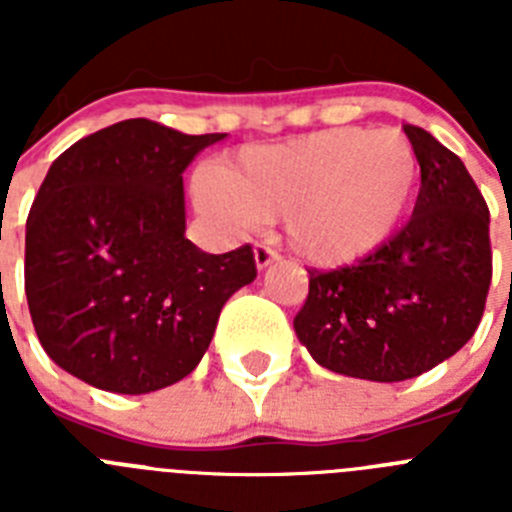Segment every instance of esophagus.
I'll return each mask as SVG.
<instances>
[{"instance_id": "obj_1", "label": "esophagus", "mask_w": 512, "mask_h": 512, "mask_svg": "<svg viewBox=\"0 0 512 512\" xmlns=\"http://www.w3.org/2000/svg\"><path fill=\"white\" fill-rule=\"evenodd\" d=\"M253 256H256V266H259V269H266L269 264H277V261L282 259L277 248H271L266 241L256 243V248H253Z\"/></svg>"}]
</instances>
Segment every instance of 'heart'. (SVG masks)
<instances>
[{
    "mask_svg": "<svg viewBox=\"0 0 512 512\" xmlns=\"http://www.w3.org/2000/svg\"><path fill=\"white\" fill-rule=\"evenodd\" d=\"M415 182L418 156L405 135L336 128L243 151L223 176L197 179V200L235 228L284 217L297 253L343 266L390 238Z\"/></svg>",
    "mask_w": 512,
    "mask_h": 512,
    "instance_id": "b5f03b06",
    "label": "heart"
}]
</instances>
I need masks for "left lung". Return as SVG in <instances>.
Returning <instances> with one entry per match:
<instances>
[{
  "label": "left lung",
  "instance_id": "8db88e82",
  "mask_svg": "<svg viewBox=\"0 0 512 512\" xmlns=\"http://www.w3.org/2000/svg\"><path fill=\"white\" fill-rule=\"evenodd\" d=\"M420 164L413 217L356 264L307 269L297 338L320 366L402 382L474 336L492 282L490 210L461 158L428 130L402 125Z\"/></svg>",
  "mask_w": 512,
  "mask_h": 512
}]
</instances>
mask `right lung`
Segmentation results:
<instances>
[{
  "label": "right lung",
  "mask_w": 512,
  "mask_h": 512,
  "mask_svg": "<svg viewBox=\"0 0 512 512\" xmlns=\"http://www.w3.org/2000/svg\"><path fill=\"white\" fill-rule=\"evenodd\" d=\"M225 133L184 135L135 117L56 158L25 233V295L40 346L97 390L146 395L194 372L253 248L184 238L182 174Z\"/></svg>",
  "instance_id": "1"
}]
</instances>
